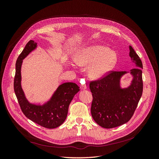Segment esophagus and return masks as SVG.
Returning <instances> with one entry per match:
<instances>
[{
	"label": "esophagus",
	"instance_id": "1",
	"mask_svg": "<svg viewBox=\"0 0 159 159\" xmlns=\"http://www.w3.org/2000/svg\"><path fill=\"white\" fill-rule=\"evenodd\" d=\"M86 88H87V85H86L85 84H81L80 85V89H82V90H84Z\"/></svg>",
	"mask_w": 159,
	"mask_h": 159
}]
</instances>
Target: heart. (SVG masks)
I'll list each match as a JSON object with an SVG mask.
<instances>
[{
  "label": "heart",
  "mask_w": 159,
  "mask_h": 159,
  "mask_svg": "<svg viewBox=\"0 0 159 159\" xmlns=\"http://www.w3.org/2000/svg\"><path fill=\"white\" fill-rule=\"evenodd\" d=\"M116 54L107 47L90 48L75 57V63L81 66H90L88 73L91 78H102L113 68L117 62Z\"/></svg>",
  "instance_id": "1"
}]
</instances>
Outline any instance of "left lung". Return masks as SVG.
<instances>
[{"mask_svg":"<svg viewBox=\"0 0 159 159\" xmlns=\"http://www.w3.org/2000/svg\"><path fill=\"white\" fill-rule=\"evenodd\" d=\"M129 56L135 68L130 70L131 84L121 88L120 80L127 71H111L103 78L91 81L89 88L93 101L91 113L94 121L106 129L127 123L134 114L143 93V64L135 51L129 46Z\"/></svg>","mask_w":159,"mask_h":159,"instance_id":"8db88e82","label":"left lung"}]
</instances>
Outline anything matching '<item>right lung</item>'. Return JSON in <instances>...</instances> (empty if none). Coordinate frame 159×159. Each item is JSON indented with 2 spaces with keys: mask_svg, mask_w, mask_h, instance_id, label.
<instances>
[{
  "mask_svg": "<svg viewBox=\"0 0 159 159\" xmlns=\"http://www.w3.org/2000/svg\"><path fill=\"white\" fill-rule=\"evenodd\" d=\"M36 47L37 43L30 40L18 57L14 89L22 111L27 118L42 127L54 129L65 121L70 103L80 91V87L75 83H64L58 86L50 99L44 104L36 105L28 102L21 86V66L22 60Z\"/></svg>",
  "mask_w": 159,
  "mask_h": 159,
  "instance_id": "obj_1",
  "label": "right lung"
}]
</instances>
